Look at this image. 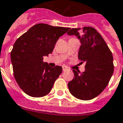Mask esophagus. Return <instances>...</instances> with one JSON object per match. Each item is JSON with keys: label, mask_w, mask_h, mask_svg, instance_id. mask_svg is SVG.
<instances>
[{"label": "esophagus", "mask_w": 123, "mask_h": 123, "mask_svg": "<svg viewBox=\"0 0 123 123\" xmlns=\"http://www.w3.org/2000/svg\"><path fill=\"white\" fill-rule=\"evenodd\" d=\"M68 70V68H67V67H64V66L62 67V70H63V71H66V70Z\"/></svg>", "instance_id": "1"}]
</instances>
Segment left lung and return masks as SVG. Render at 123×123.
<instances>
[{
	"mask_svg": "<svg viewBox=\"0 0 123 123\" xmlns=\"http://www.w3.org/2000/svg\"><path fill=\"white\" fill-rule=\"evenodd\" d=\"M67 34L76 35L80 39L78 59L86 62L84 72L72 70L74 78L68 84V90L75 98L90 100L99 95L109 84L114 70L113 55L93 28L69 29Z\"/></svg>",
	"mask_w": 123,
	"mask_h": 123,
	"instance_id": "1",
	"label": "left lung"
}]
</instances>
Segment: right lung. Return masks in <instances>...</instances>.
Wrapping results in <instances>:
<instances>
[{"label":"right lung","instance_id":"obj_1","mask_svg":"<svg viewBox=\"0 0 123 123\" xmlns=\"http://www.w3.org/2000/svg\"><path fill=\"white\" fill-rule=\"evenodd\" d=\"M68 28L46 24L34 25L16 41L10 58L15 80L30 96L41 98L47 95L62 68H51L43 62V56L53 51L59 38Z\"/></svg>","mask_w":123,"mask_h":123}]
</instances>
